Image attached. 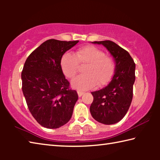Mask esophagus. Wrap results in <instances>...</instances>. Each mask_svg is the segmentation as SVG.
Here are the masks:
<instances>
[{
    "label": "esophagus",
    "instance_id": "obj_1",
    "mask_svg": "<svg viewBox=\"0 0 160 160\" xmlns=\"http://www.w3.org/2000/svg\"><path fill=\"white\" fill-rule=\"evenodd\" d=\"M83 93H84L83 92H81V91H79V90H78V97H80L82 95Z\"/></svg>",
    "mask_w": 160,
    "mask_h": 160
}]
</instances>
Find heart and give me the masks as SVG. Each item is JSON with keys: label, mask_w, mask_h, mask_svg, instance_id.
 I'll return each mask as SVG.
<instances>
[{"label": "heart", "mask_w": 160, "mask_h": 160, "mask_svg": "<svg viewBox=\"0 0 160 160\" xmlns=\"http://www.w3.org/2000/svg\"><path fill=\"white\" fill-rule=\"evenodd\" d=\"M80 66H86L85 75L74 78L72 85L78 90H87L97 86L107 85L114 74L116 66L113 58L94 46L80 48L73 56L67 53L62 57L61 67L67 78H72Z\"/></svg>", "instance_id": "1"}]
</instances>
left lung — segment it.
Returning a JSON list of instances; mask_svg holds the SVG:
<instances>
[{"label": "left lung", "instance_id": "1", "mask_svg": "<svg viewBox=\"0 0 160 160\" xmlns=\"http://www.w3.org/2000/svg\"><path fill=\"white\" fill-rule=\"evenodd\" d=\"M102 44L114 58L115 73L109 85L92 92L94 99L90 108L92 117L99 123L111 125L122 119L131 106L135 80V64L129 53L113 42H93Z\"/></svg>", "mask_w": 160, "mask_h": 160}]
</instances>
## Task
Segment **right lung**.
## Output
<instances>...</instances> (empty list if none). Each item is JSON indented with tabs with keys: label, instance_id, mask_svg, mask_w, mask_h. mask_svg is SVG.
Instances as JSON below:
<instances>
[{
	"label": "right lung",
	"instance_id": "1",
	"mask_svg": "<svg viewBox=\"0 0 160 160\" xmlns=\"http://www.w3.org/2000/svg\"><path fill=\"white\" fill-rule=\"evenodd\" d=\"M79 41L48 39L32 51L24 65L21 78L29 112L47 128H58L71 118L78 99L70 88L61 67L63 54Z\"/></svg>",
	"mask_w": 160,
	"mask_h": 160
}]
</instances>
